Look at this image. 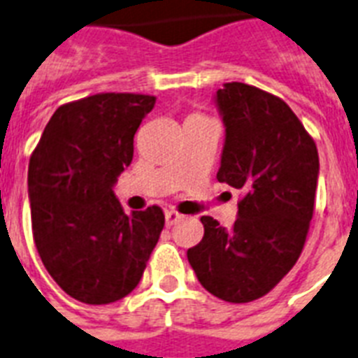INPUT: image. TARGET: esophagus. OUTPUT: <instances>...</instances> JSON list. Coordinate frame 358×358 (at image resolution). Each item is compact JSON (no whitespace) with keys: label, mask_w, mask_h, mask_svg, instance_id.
Returning a JSON list of instances; mask_svg holds the SVG:
<instances>
[{"label":"esophagus","mask_w":358,"mask_h":358,"mask_svg":"<svg viewBox=\"0 0 358 358\" xmlns=\"http://www.w3.org/2000/svg\"><path fill=\"white\" fill-rule=\"evenodd\" d=\"M182 217H185V215H181L179 212H176V210H168L166 214H164V220H166V227L176 225L177 221H181Z\"/></svg>","instance_id":"1"}]
</instances>
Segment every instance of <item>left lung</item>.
I'll list each match as a JSON object with an SVG mask.
<instances>
[{
	"instance_id": "8db88e82",
	"label": "left lung",
	"mask_w": 358,
	"mask_h": 358,
	"mask_svg": "<svg viewBox=\"0 0 358 358\" xmlns=\"http://www.w3.org/2000/svg\"><path fill=\"white\" fill-rule=\"evenodd\" d=\"M225 126L217 181L245 192L227 230L203 215L186 256L203 287L232 303L262 298L296 264L317 192V144L282 99L229 82L214 94Z\"/></svg>"
}]
</instances>
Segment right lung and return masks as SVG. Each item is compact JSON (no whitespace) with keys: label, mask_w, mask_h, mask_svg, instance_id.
Masks as SVG:
<instances>
[{"label":"right lung","mask_w":358,"mask_h":358,"mask_svg":"<svg viewBox=\"0 0 358 358\" xmlns=\"http://www.w3.org/2000/svg\"><path fill=\"white\" fill-rule=\"evenodd\" d=\"M153 106L155 96L133 93H100L62 106L29 162L38 254L78 302L104 306L128 296L164 227L159 206L126 214L113 192Z\"/></svg>","instance_id":"right-lung-1"}]
</instances>
